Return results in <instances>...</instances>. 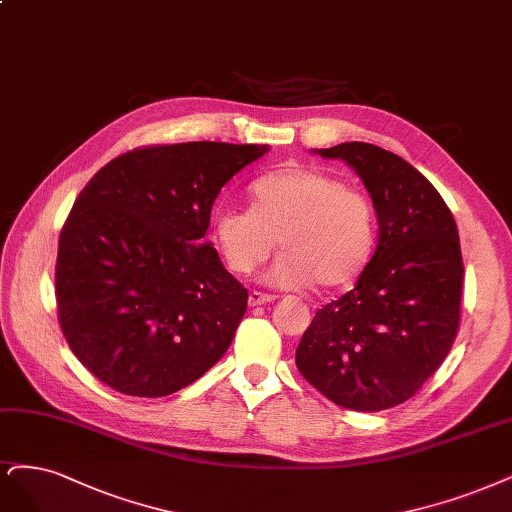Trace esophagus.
I'll use <instances>...</instances> for the list:
<instances>
[{
	"instance_id": "1",
	"label": "esophagus",
	"mask_w": 512,
	"mask_h": 512,
	"mask_svg": "<svg viewBox=\"0 0 512 512\" xmlns=\"http://www.w3.org/2000/svg\"><path fill=\"white\" fill-rule=\"evenodd\" d=\"M273 301V296L271 294H262V292H250V296H248V303H250V307H258V305H267V303H271Z\"/></svg>"
}]
</instances>
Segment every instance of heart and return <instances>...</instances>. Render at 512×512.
Segmentation results:
<instances>
[{
  "instance_id": "heart-1",
  "label": "heart",
  "mask_w": 512,
  "mask_h": 512,
  "mask_svg": "<svg viewBox=\"0 0 512 512\" xmlns=\"http://www.w3.org/2000/svg\"><path fill=\"white\" fill-rule=\"evenodd\" d=\"M252 209L220 207L211 237L228 269L252 273L275 250H284L264 281L301 290L313 281L324 290L360 277L375 248V211L360 190L309 167H281L250 186Z\"/></svg>"
}]
</instances>
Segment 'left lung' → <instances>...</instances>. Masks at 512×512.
<instances>
[{"label": "left lung", "instance_id": "obj_1", "mask_svg": "<svg viewBox=\"0 0 512 512\" xmlns=\"http://www.w3.org/2000/svg\"><path fill=\"white\" fill-rule=\"evenodd\" d=\"M379 224L356 288L315 313L296 349L301 375L343 409L375 413L409 400L443 364L460 324L464 262L453 214L398 154L345 142Z\"/></svg>", "mask_w": 512, "mask_h": 512}]
</instances>
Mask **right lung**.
Listing matches in <instances>:
<instances>
[{"mask_svg":"<svg viewBox=\"0 0 512 512\" xmlns=\"http://www.w3.org/2000/svg\"><path fill=\"white\" fill-rule=\"evenodd\" d=\"M269 146L139 148L84 186L59 237V322L78 360L127 396H169L233 343L248 290L205 241L222 186Z\"/></svg>","mask_w":512,"mask_h":512,"instance_id":"right-lung-1","label":"right lung"}]
</instances>
